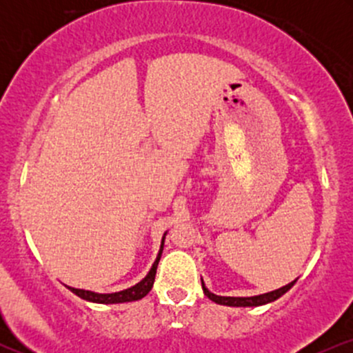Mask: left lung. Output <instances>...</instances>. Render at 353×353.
Here are the masks:
<instances>
[{"instance_id": "8db88e82", "label": "left lung", "mask_w": 353, "mask_h": 353, "mask_svg": "<svg viewBox=\"0 0 353 353\" xmlns=\"http://www.w3.org/2000/svg\"><path fill=\"white\" fill-rule=\"evenodd\" d=\"M202 282V290H204V294L208 295L212 302L219 303V305H229V307H259V305H265V303H270L274 301H277L279 297H282L283 294L287 292V290L292 289V285L295 282H297V279L292 281L290 283H287V285L281 287V289H275L272 292H267V294H261V295H252V297H222V295H216L212 294L210 290L205 287L204 281L201 279Z\"/></svg>"}]
</instances>
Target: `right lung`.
Here are the masks:
<instances>
[{
  "label": "right lung",
  "instance_id": "obj_1",
  "mask_svg": "<svg viewBox=\"0 0 353 353\" xmlns=\"http://www.w3.org/2000/svg\"><path fill=\"white\" fill-rule=\"evenodd\" d=\"M165 234L163 236V241H161V247H159V252H157L156 261L149 270L148 275L143 279L141 282H137L136 285L129 287V289L119 290V292H112V294H99V292H92V290H84V289H74V287L66 285L68 289L71 290L72 294H76L78 297L83 299V301L88 302H94V303H124V302H134L139 301V299L145 297L149 294V290L152 289V283L154 279H156V270H157V264H159V259L163 255V249H164V239Z\"/></svg>",
  "mask_w": 353,
  "mask_h": 353
}]
</instances>
